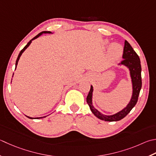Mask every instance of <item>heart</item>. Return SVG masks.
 <instances>
[{
  "label": "heart",
  "mask_w": 156,
  "mask_h": 156,
  "mask_svg": "<svg viewBox=\"0 0 156 156\" xmlns=\"http://www.w3.org/2000/svg\"><path fill=\"white\" fill-rule=\"evenodd\" d=\"M122 47L117 43L112 44L110 46V47H109V53L111 54L112 57L115 58H118L120 57L122 53Z\"/></svg>",
  "instance_id": "obj_1"
}]
</instances>
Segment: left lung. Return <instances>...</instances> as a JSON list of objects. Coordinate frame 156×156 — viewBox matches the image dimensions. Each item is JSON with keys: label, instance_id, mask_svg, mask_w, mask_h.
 Wrapping results in <instances>:
<instances>
[{"label": "left lung", "instance_id": "8db88e82", "mask_svg": "<svg viewBox=\"0 0 156 156\" xmlns=\"http://www.w3.org/2000/svg\"><path fill=\"white\" fill-rule=\"evenodd\" d=\"M123 60L120 64L124 65L129 68L130 73L131 79L133 83V96L128 105L122 110L117 114L112 115H105L97 110L94 108L92 104V94H93V87L90 86V89L87 97V102L89 105L90 109L93 114L96 117L99 118L100 120L108 121V122H114L119 121L124 118L126 115L131 111L138 101V97L139 95L140 90H141L142 86L141 80V62L138 55L134 51L133 47H131L129 42L125 41L124 47L123 51Z\"/></svg>", "mask_w": 156, "mask_h": 156}]
</instances>
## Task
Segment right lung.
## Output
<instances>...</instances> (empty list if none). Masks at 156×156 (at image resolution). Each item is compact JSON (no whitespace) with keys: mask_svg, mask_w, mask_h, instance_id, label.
Here are the masks:
<instances>
[{"mask_svg":"<svg viewBox=\"0 0 156 156\" xmlns=\"http://www.w3.org/2000/svg\"><path fill=\"white\" fill-rule=\"evenodd\" d=\"M43 33H44V34H46V33H51V32H49V31H44V32H41V33H39L38 35H36L35 37H34L32 40H30V41L28 42V43H27L25 47H24V48H23L22 50H21V51H20V54H19V55H18V57H17V60H16V63H15V69H16V67H17V63H18V61H19V59H20V57H21V54L23 53V52L25 51L26 48L29 47V45L30 44V43H31L32 42V41H33V40H34V39H36V38H38V36H41L42 34H43ZM27 118H30V119H33V118H30V117H28V116H27ZM46 117V116H45ZM44 118V117H41V118H36V119H39V118Z\"/></svg>","mask_w":156,"mask_h":156,"instance_id":"obj_1","label":"right lung"}]
</instances>
